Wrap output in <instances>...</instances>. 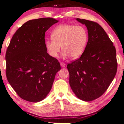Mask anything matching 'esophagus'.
<instances>
[{"instance_id": "esophagus-1", "label": "esophagus", "mask_w": 124, "mask_h": 124, "mask_svg": "<svg viewBox=\"0 0 124 124\" xmlns=\"http://www.w3.org/2000/svg\"><path fill=\"white\" fill-rule=\"evenodd\" d=\"M60 65L62 66V68H64L65 67V63H64L63 62H60Z\"/></svg>"}]
</instances>
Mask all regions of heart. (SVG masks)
<instances>
[{
  "instance_id": "heart-1",
  "label": "heart",
  "mask_w": 124,
  "mask_h": 124,
  "mask_svg": "<svg viewBox=\"0 0 124 124\" xmlns=\"http://www.w3.org/2000/svg\"><path fill=\"white\" fill-rule=\"evenodd\" d=\"M52 39L46 41L45 46L47 53L52 58H55L63 51L64 59L70 56L78 59L84 51L88 40L86 29L82 26L73 24H61L52 31Z\"/></svg>"
}]
</instances>
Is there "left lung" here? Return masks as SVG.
Instances as JSON below:
<instances>
[{
  "mask_svg": "<svg viewBox=\"0 0 124 124\" xmlns=\"http://www.w3.org/2000/svg\"><path fill=\"white\" fill-rule=\"evenodd\" d=\"M77 20L86 26L88 40L80 58L67 65L69 83L79 99L89 101L101 96L115 78L117 69L116 49L99 24Z\"/></svg>",
  "mask_w": 124,
  "mask_h": 124,
  "instance_id": "obj_1",
  "label": "left lung"
}]
</instances>
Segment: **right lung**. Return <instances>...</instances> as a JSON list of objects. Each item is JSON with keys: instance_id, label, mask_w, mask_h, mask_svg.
<instances>
[{"instance_id": "right-lung-1", "label": "right lung", "mask_w": 124, "mask_h": 124, "mask_svg": "<svg viewBox=\"0 0 124 124\" xmlns=\"http://www.w3.org/2000/svg\"><path fill=\"white\" fill-rule=\"evenodd\" d=\"M52 18L26 22L12 37L6 53V77L11 87L23 100L36 103L51 89L60 63L47 53L45 33L58 23Z\"/></svg>"}]
</instances>
